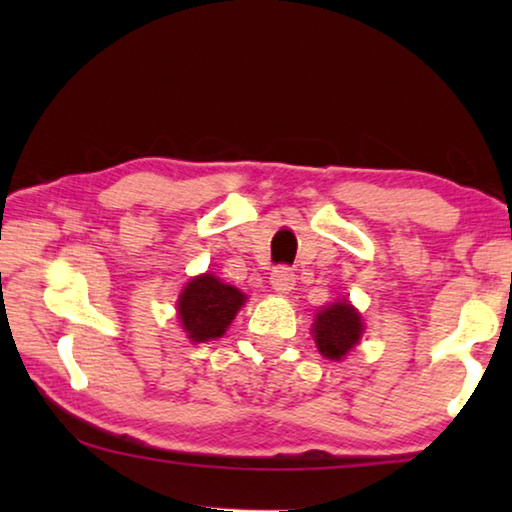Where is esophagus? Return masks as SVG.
I'll use <instances>...</instances> for the list:
<instances>
[{"label":"esophagus","mask_w":512,"mask_h":512,"mask_svg":"<svg viewBox=\"0 0 512 512\" xmlns=\"http://www.w3.org/2000/svg\"><path fill=\"white\" fill-rule=\"evenodd\" d=\"M271 287L275 293H291L293 287H296V275L289 266H280L271 273Z\"/></svg>","instance_id":"obj_1"}]
</instances>
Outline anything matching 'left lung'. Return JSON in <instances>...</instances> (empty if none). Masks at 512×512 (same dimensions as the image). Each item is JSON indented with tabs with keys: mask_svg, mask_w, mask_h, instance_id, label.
Segmentation results:
<instances>
[{
	"mask_svg": "<svg viewBox=\"0 0 512 512\" xmlns=\"http://www.w3.org/2000/svg\"><path fill=\"white\" fill-rule=\"evenodd\" d=\"M311 334L318 345V352L332 361H341L354 345L361 341L363 320L350 300L332 302L316 314Z\"/></svg>",
	"mask_w": 512,
	"mask_h": 512,
	"instance_id": "8db88e82",
	"label": "left lung"
}]
</instances>
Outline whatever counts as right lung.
<instances>
[{
	"mask_svg": "<svg viewBox=\"0 0 512 512\" xmlns=\"http://www.w3.org/2000/svg\"><path fill=\"white\" fill-rule=\"evenodd\" d=\"M246 296L232 284L221 282L212 273L196 275L187 282L178 298V318L187 339L205 343L219 339L244 307Z\"/></svg>",
	"mask_w": 512,
	"mask_h": 512,
	"instance_id": "add662e5",
	"label": "right lung"
}]
</instances>
